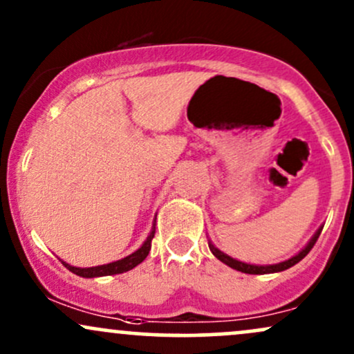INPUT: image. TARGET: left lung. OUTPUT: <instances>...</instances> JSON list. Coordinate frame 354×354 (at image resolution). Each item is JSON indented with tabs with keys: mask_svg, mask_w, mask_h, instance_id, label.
<instances>
[{
	"mask_svg": "<svg viewBox=\"0 0 354 354\" xmlns=\"http://www.w3.org/2000/svg\"><path fill=\"white\" fill-rule=\"evenodd\" d=\"M321 230H323V228H319L318 231H316L315 236L311 238V241L308 243V245H306V248H304V250L299 251V253L296 254V256H293V258H291V259H288V261L278 263V265H270V266L248 265V263H241V261H238V259H233V258H231V256L225 254V253H223V251H219L218 248H214L213 245H211V243H209V250H211V253H213L214 256H216V258L219 259V261H223V263H225V265H228L230 268H233V270L241 271V273H246V274H266V273H278V271H284V270H288V268L295 266L296 263L301 261V259L304 258V256H306L308 253H310L311 248L315 246V243H316V241H318V238H319V234H321Z\"/></svg>",
	"mask_w": 354,
	"mask_h": 354,
	"instance_id": "8db88e82",
	"label": "left lung"
}]
</instances>
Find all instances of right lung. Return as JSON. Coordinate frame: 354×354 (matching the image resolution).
Segmentation results:
<instances>
[{
    "label": "right lung",
    "instance_id": "add662e5",
    "mask_svg": "<svg viewBox=\"0 0 354 354\" xmlns=\"http://www.w3.org/2000/svg\"><path fill=\"white\" fill-rule=\"evenodd\" d=\"M154 228H156V225H153L151 233H149V236L146 238V241L143 243V246H141L140 250L135 251L133 254L126 256V258H123V259H120V261L108 263V265H101V266H95V268H76V266H70L68 263H64V261H63V265L66 266L71 273L83 276V278H98V276L124 273V271L133 270V268L140 265L141 261H145V258L148 256L149 250H151V241L154 238Z\"/></svg>",
    "mask_w": 354,
    "mask_h": 354
}]
</instances>
